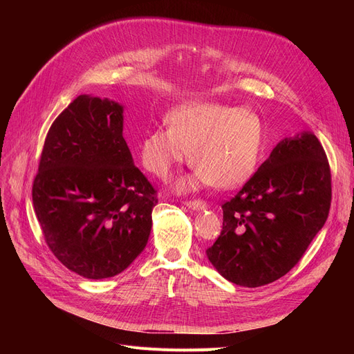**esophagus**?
<instances>
[{"instance_id":"obj_1","label":"esophagus","mask_w":354,"mask_h":354,"mask_svg":"<svg viewBox=\"0 0 354 354\" xmlns=\"http://www.w3.org/2000/svg\"><path fill=\"white\" fill-rule=\"evenodd\" d=\"M185 205L190 209H195V211H202L207 208V203L201 201V199H195V201H185Z\"/></svg>"}]
</instances>
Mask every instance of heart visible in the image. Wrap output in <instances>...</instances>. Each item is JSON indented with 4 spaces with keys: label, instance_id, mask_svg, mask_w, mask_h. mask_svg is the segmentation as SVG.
<instances>
[{
    "label": "heart",
    "instance_id": "obj_1",
    "mask_svg": "<svg viewBox=\"0 0 354 354\" xmlns=\"http://www.w3.org/2000/svg\"><path fill=\"white\" fill-rule=\"evenodd\" d=\"M169 128H156L140 145L143 167L160 180L190 159L195 173L177 181L178 192L214 185L234 189L259 167L264 128L254 111L217 103H190L167 115Z\"/></svg>",
    "mask_w": 354,
    "mask_h": 354
}]
</instances>
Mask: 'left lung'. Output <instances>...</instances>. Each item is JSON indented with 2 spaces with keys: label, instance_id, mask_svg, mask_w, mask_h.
<instances>
[{
  "label": "left lung",
  "instance_id": "8db88e82",
  "mask_svg": "<svg viewBox=\"0 0 354 354\" xmlns=\"http://www.w3.org/2000/svg\"><path fill=\"white\" fill-rule=\"evenodd\" d=\"M330 207V169L317 137L283 138L236 196L223 203V230L207 250L232 283L257 288L299 261Z\"/></svg>",
  "mask_w": 354,
  "mask_h": 354
}]
</instances>
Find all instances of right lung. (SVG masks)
<instances>
[{
    "label": "right lung",
    "instance_id": "add662e5",
    "mask_svg": "<svg viewBox=\"0 0 354 354\" xmlns=\"http://www.w3.org/2000/svg\"><path fill=\"white\" fill-rule=\"evenodd\" d=\"M124 106L81 94L53 122L32 201L56 259L87 279L124 272L147 243L156 190L122 136Z\"/></svg>",
    "mask_w": 354,
    "mask_h": 354
}]
</instances>
